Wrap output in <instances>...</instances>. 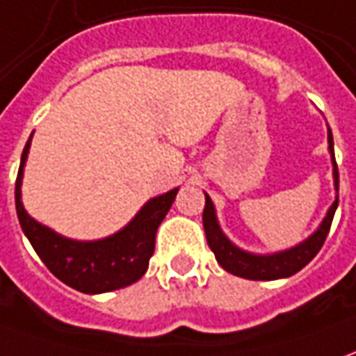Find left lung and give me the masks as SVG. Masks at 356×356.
Here are the masks:
<instances>
[{
    "mask_svg": "<svg viewBox=\"0 0 356 356\" xmlns=\"http://www.w3.org/2000/svg\"><path fill=\"white\" fill-rule=\"evenodd\" d=\"M327 144H330V156L331 165H333V187H335V200L327 210L325 218L321 220L318 229L300 241L294 248L284 249V251H275V253H251L245 249L238 248L236 243H232L228 236L220 228L218 216H216V209L214 202L204 193V212H202V226H204V234H207V241H209L210 249L214 251L216 261L222 265V269L228 270L236 277L249 280H277L286 279L296 275L300 269H304L310 263L318 251L323 245V241L327 238L333 222V214L339 204V171H337V163H335V152H333V134L327 128Z\"/></svg>",
    "mask_w": 356,
    "mask_h": 356,
    "instance_id": "obj_1",
    "label": "left lung"
}]
</instances>
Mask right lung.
I'll return each mask as SVG.
<instances>
[{
	"label": "right lung",
	"instance_id": "right-lung-1",
	"mask_svg": "<svg viewBox=\"0 0 356 356\" xmlns=\"http://www.w3.org/2000/svg\"><path fill=\"white\" fill-rule=\"evenodd\" d=\"M31 140L26 142L15 183V207L19 224L48 270L72 289L86 294H101L124 289L144 277L156 248V232L177 197L179 188L147 200L138 214L117 234L103 239L64 238L52 228L36 222L23 207L21 185Z\"/></svg>",
	"mask_w": 356,
	"mask_h": 356
}]
</instances>
